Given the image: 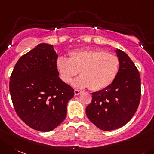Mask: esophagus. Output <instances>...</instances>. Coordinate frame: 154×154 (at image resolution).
I'll return each instance as SVG.
<instances>
[{
  "label": "esophagus",
  "mask_w": 154,
  "mask_h": 154,
  "mask_svg": "<svg viewBox=\"0 0 154 154\" xmlns=\"http://www.w3.org/2000/svg\"><path fill=\"white\" fill-rule=\"evenodd\" d=\"M81 93H82V91H80V90H74V94H75V96H77V95L80 94Z\"/></svg>",
  "instance_id": "34e87169"
}]
</instances>
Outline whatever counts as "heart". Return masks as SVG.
I'll use <instances>...</instances> for the list:
<instances>
[{
	"label": "heart",
	"instance_id": "1",
	"mask_svg": "<svg viewBox=\"0 0 154 154\" xmlns=\"http://www.w3.org/2000/svg\"><path fill=\"white\" fill-rule=\"evenodd\" d=\"M56 67L61 80L69 84L80 72L74 82L78 88L89 87L91 90H103L110 85L119 70V57L98 48H84L70 51L69 58L59 57Z\"/></svg>",
	"mask_w": 154,
	"mask_h": 154
}]
</instances>
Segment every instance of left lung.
<instances>
[{"label":"left lung","mask_w":154,"mask_h":154,"mask_svg":"<svg viewBox=\"0 0 154 154\" xmlns=\"http://www.w3.org/2000/svg\"><path fill=\"white\" fill-rule=\"evenodd\" d=\"M119 59L117 76L109 87L92 93L86 114L93 124L112 131L127 124L137 109L140 100L138 70L125 52L116 50Z\"/></svg>","instance_id":"8db88e82"}]
</instances>
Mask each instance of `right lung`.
<instances>
[{
    "instance_id": "right-lung-1",
    "label": "right lung",
    "mask_w": 154,
    "mask_h": 154,
    "mask_svg": "<svg viewBox=\"0 0 154 154\" xmlns=\"http://www.w3.org/2000/svg\"><path fill=\"white\" fill-rule=\"evenodd\" d=\"M52 45L41 43L18 60L10 80L14 109L28 126L50 131L67 116L74 89L59 78Z\"/></svg>"
}]
</instances>
